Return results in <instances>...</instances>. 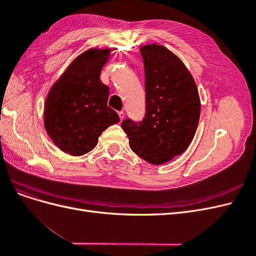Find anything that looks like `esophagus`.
<instances>
[{"label":"esophagus","instance_id":"1","mask_svg":"<svg viewBox=\"0 0 256 256\" xmlns=\"http://www.w3.org/2000/svg\"><path fill=\"white\" fill-rule=\"evenodd\" d=\"M118 116H120V120H122L124 118H125V112H124V111H120V112H118Z\"/></svg>","mask_w":256,"mask_h":256}]
</instances>
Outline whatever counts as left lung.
<instances>
[{"mask_svg":"<svg viewBox=\"0 0 256 256\" xmlns=\"http://www.w3.org/2000/svg\"><path fill=\"white\" fill-rule=\"evenodd\" d=\"M146 108L143 120L127 118L122 128L130 148L152 164H164L188 148L200 113L198 90L182 60L160 44L140 49Z\"/></svg>","mask_w":256,"mask_h":256,"instance_id":"left-lung-1","label":"left lung"}]
</instances>
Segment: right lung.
<instances>
[{
  "label": "right lung",
  "mask_w": 256,
  "mask_h": 256,
  "mask_svg": "<svg viewBox=\"0 0 256 256\" xmlns=\"http://www.w3.org/2000/svg\"><path fill=\"white\" fill-rule=\"evenodd\" d=\"M110 49L83 52L53 84L44 104V128L52 142L72 156H82L98 143L108 127L120 116L108 106L109 88L100 72Z\"/></svg>",
  "instance_id": "right-lung-1"
}]
</instances>
